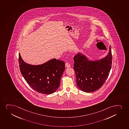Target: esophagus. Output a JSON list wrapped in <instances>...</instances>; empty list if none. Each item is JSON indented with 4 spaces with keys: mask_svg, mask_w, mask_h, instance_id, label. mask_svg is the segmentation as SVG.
I'll return each instance as SVG.
<instances>
[{
    "mask_svg": "<svg viewBox=\"0 0 129 129\" xmlns=\"http://www.w3.org/2000/svg\"><path fill=\"white\" fill-rule=\"evenodd\" d=\"M65 66L66 67H70V64L69 63V62H67L65 63Z\"/></svg>",
    "mask_w": 129,
    "mask_h": 129,
    "instance_id": "1",
    "label": "esophagus"
}]
</instances>
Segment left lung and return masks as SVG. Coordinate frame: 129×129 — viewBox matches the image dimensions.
I'll use <instances>...</instances> for the list:
<instances>
[{"instance_id":"left-lung-1","label":"left lung","mask_w":129,"mask_h":129,"mask_svg":"<svg viewBox=\"0 0 129 129\" xmlns=\"http://www.w3.org/2000/svg\"><path fill=\"white\" fill-rule=\"evenodd\" d=\"M111 47L107 56L100 60H88L85 56L77 53L74 57L73 70L77 86L83 92H90L99 89L108 78L112 63Z\"/></svg>"}]
</instances>
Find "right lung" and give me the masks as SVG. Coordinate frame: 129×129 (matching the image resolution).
Segmentation results:
<instances>
[{
    "label": "right lung",
    "instance_id": "add662e5",
    "mask_svg": "<svg viewBox=\"0 0 129 129\" xmlns=\"http://www.w3.org/2000/svg\"><path fill=\"white\" fill-rule=\"evenodd\" d=\"M19 69L22 76L33 89L40 93L50 94L59 86L65 69L63 61L53 59L40 65L26 63L19 54Z\"/></svg>",
    "mask_w": 129,
    "mask_h": 129
}]
</instances>
